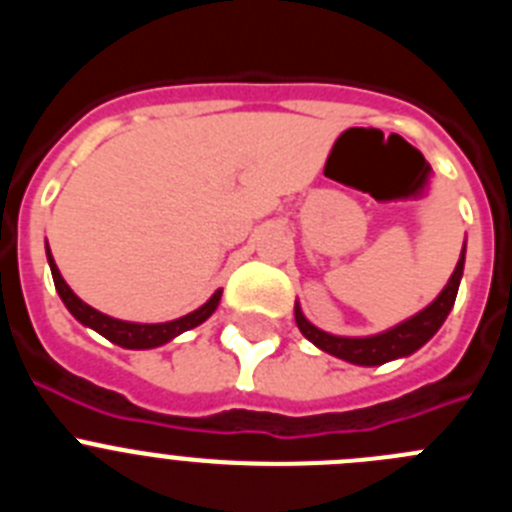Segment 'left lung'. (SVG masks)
Masks as SVG:
<instances>
[{
  "label": "left lung",
  "instance_id": "left-lung-1",
  "mask_svg": "<svg viewBox=\"0 0 512 512\" xmlns=\"http://www.w3.org/2000/svg\"><path fill=\"white\" fill-rule=\"evenodd\" d=\"M464 253L467 246L461 248L459 264H456L454 274H451L449 284L441 289V295L431 302V305L420 310L418 315L408 318L405 323L395 325V328L377 333V336H364V338H346V336H330L325 330L315 328L310 320L302 315L300 305H295V320L302 336L310 343L325 351L330 356H338L343 361L359 366H379L387 361L405 359V356L415 354L423 343L431 341L436 336V330L441 328L443 320L449 318L451 307H454L456 292H459L461 274H464Z\"/></svg>",
  "mask_w": 512,
  "mask_h": 512
}]
</instances>
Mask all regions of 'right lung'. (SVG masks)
I'll return each instance as SVG.
<instances>
[{"label": "right lung", "instance_id": "right-lung-1", "mask_svg": "<svg viewBox=\"0 0 512 512\" xmlns=\"http://www.w3.org/2000/svg\"><path fill=\"white\" fill-rule=\"evenodd\" d=\"M45 253H48V264H51V274H53V284H56V292L61 295L63 305L69 307V312L79 320L81 325H87V328L97 330L99 336H104L107 341L117 343L122 348H156V346H164V343L174 341L179 333L184 330H192L197 328L200 323H205L210 318L212 312L217 310L220 305V295H223V289H217L215 295L205 302L202 307H197L194 312L184 315V318H176L169 320V323H128V320H117L110 318V315H104V312L94 310L92 305H87L84 300L71 292V287L63 282L61 271H58L56 261L51 256V248L45 243Z\"/></svg>", "mask_w": 512, "mask_h": 512}]
</instances>
